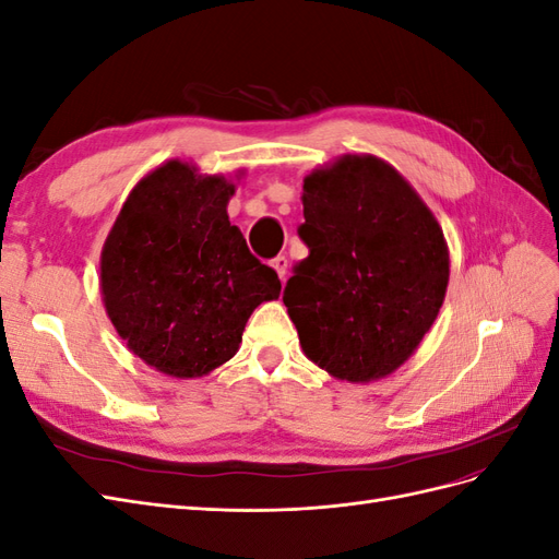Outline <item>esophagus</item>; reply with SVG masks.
Wrapping results in <instances>:
<instances>
[{
	"mask_svg": "<svg viewBox=\"0 0 559 559\" xmlns=\"http://www.w3.org/2000/svg\"><path fill=\"white\" fill-rule=\"evenodd\" d=\"M273 267L277 270V275H280V280H286V273H289V261H286V257H275L273 259Z\"/></svg>",
	"mask_w": 559,
	"mask_h": 559,
	"instance_id": "esophagus-1",
	"label": "esophagus"
}]
</instances>
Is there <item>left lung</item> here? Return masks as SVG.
I'll list each match as a JSON object with an SVG mask.
<instances>
[{"instance_id":"left-lung-1","label":"left lung","mask_w":559,"mask_h":559,"mask_svg":"<svg viewBox=\"0 0 559 559\" xmlns=\"http://www.w3.org/2000/svg\"><path fill=\"white\" fill-rule=\"evenodd\" d=\"M310 249L284 286L302 352L333 378L370 382L417 349L443 306V230L392 165L345 156L302 181Z\"/></svg>"}]
</instances>
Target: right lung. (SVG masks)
I'll list each match as a JSON object with an SVG mask.
<instances>
[{"instance_id": "right-lung-1", "label": "right lung", "mask_w": 559, "mask_h": 559, "mask_svg": "<svg viewBox=\"0 0 559 559\" xmlns=\"http://www.w3.org/2000/svg\"><path fill=\"white\" fill-rule=\"evenodd\" d=\"M235 186L170 160L144 177L103 249L105 308L128 347L173 378L228 361L251 312L282 292L230 226Z\"/></svg>"}]
</instances>
